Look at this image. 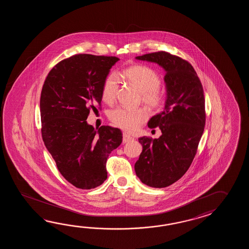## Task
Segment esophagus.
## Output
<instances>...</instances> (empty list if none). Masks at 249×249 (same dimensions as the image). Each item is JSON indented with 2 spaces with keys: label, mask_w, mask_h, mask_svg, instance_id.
<instances>
[{
  "label": "esophagus",
  "mask_w": 249,
  "mask_h": 249,
  "mask_svg": "<svg viewBox=\"0 0 249 249\" xmlns=\"http://www.w3.org/2000/svg\"><path fill=\"white\" fill-rule=\"evenodd\" d=\"M132 140H133V138L132 136H130L129 134H127L126 132L123 133V142H131Z\"/></svg>",
  "instance_id": "obj_1"
}]
</instances>
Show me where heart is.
Instances as JSON below:
<instances>
[{
  "label": "heart",
  "instance_id": "b5f03b06",
  "mask_svg": "<svg viewBox=\"0 0 249 249\" xmlns=\"http://www.w3.org/2000/svg\"><path fill=\"white\" fill-rule=\"evenodd\" d=\"M123 75L138 90L142 92V100L148 106L158 108L162 106L164 100L163 90L159 88L160 78L155 70L142 65H136L125 69ZM118 90V79L115 74L107 77L101 90L102 100L107 103H111L116 99ZM148 113L146 108L140 107L130 109L118 107L112 109L109 118L117 126L127 132L136 131L141 124L147 120Z\"/></svg>",
  "mask_w": 249,
  "mask_h": 249
}]
</instances>
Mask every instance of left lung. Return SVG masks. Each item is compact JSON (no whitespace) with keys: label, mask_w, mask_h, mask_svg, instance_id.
Wrapping results in <instances>:
<instances>
[{"label":"left lung","mask_w":249,"mask_h":249,"mask_svg":"<svg viewBox=\"0 0 249 249\" xmlns=\"http://www.w3.org/2000/svg\"><path fill=\"white\" fill-rule=\"evenodd\" d=\"M136 59L158 64L165 71L164 110L149 119V128L159 127V139L142 137V152L134 164L142 182L165 188L181 178L196 153L206 124L201 82L188 61L165 52L148 53Z\"/></svg>","instance_id":"left-lung-1"}]
</instances>
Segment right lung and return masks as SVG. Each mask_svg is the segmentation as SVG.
I'll list each match as a JSON object with an SVG mask.
<instances>
[{
  "label": "right lung",
  "mask_w": 249,
  "mask_h": 249,
  "mask_svg": "<svg viewBox=\"0 0 249 249\" xmlns=\"http://www.w3.org/2000/svg\"><path fill=\"white\" fill-rule=\"evenodd\" d=\"M118 60L74 55L57 64L42 86V141L59 173L78 189H94L106 180L107 160L122 143L118 128L94 129L86 121L90 108L101 105L104 81Z\"/></svg>",
  "instance_id": "right-lung-1"
}]
</instances>
